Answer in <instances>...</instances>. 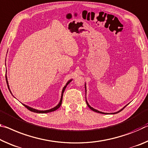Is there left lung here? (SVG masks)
Listing matches in <instances>:
<instances>
[{
    "mask_svg": "<svg viewBox=\"0 0 148 148\" xmlns=\"http://www.w3.org/2000/svg\"><path fill=\"white\" fill-rule=\"evenodd\" d=\"M85 90H86V84H85ZM86 103H87V105H88V106L89 107V108H90V109H91V110H92V111H95V112H99V113H101V114H109V113H107V112H101V111H97V110H96V109H93V107H91V106H90V105H89L88 104V101H87V100H86ZM127 105H126V106H127ZM126 106H125V107H124L123 108V109H121V110H119V111H117V112H112V113L111 114H116V113H118V112H121V111H122V110H123V109H124V108H125Z\"/></svg>",
    "mask_w": 148,
    "mask_h": 148,
    "instance_id": "8db88e82",
    "label": "left lung"
}]
</instances>
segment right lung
<instances>
[{
  "mask_svg": "<svg viewBox=\"0 0 148 148\" xmlns=\"http://www.w3.org/2000/svg\"><path fill=\"white\" fill-rule=\"evenodd\" d=\"M6 80L7 86H8V89H9V90H10V88H9V86H8V79H7V77H6ZM72 80V79H70V80H69V82H68L66 83V85L64 86V88H63L62 90L61 97H60V102L58 103V104L57 105V106L55 107H53V108H52V109H49V110H45V111H39V110H37V109H34V108H32V107H29V106H27V105H24V104H23V105H24V106H25V107H26L28 110H29V111H32V112H37V113H47V112H50L55 111H56V110H57V109H58V108H59V107H60V105H61V104H62V96H63V93H64V90H65L66 88V86H67L68 84H70V82H71ZM10 93H11V91H10Z\"/></svg>",
  "mask_w": 148,
  "mask_h": 148,
  "instance_id": "1",
  "label": "right lung"
}]
</instances>
